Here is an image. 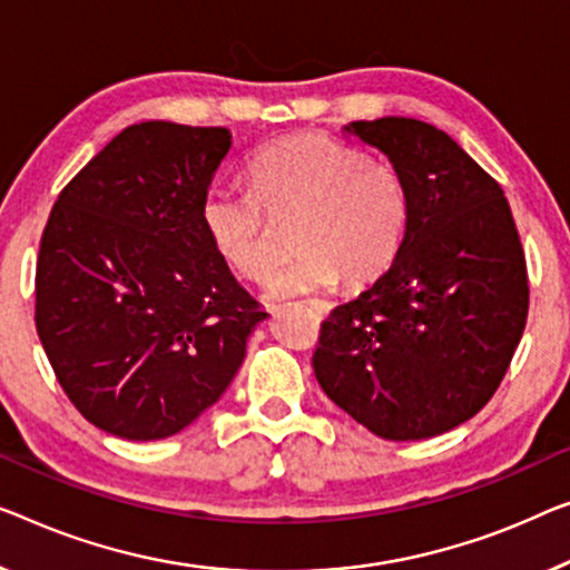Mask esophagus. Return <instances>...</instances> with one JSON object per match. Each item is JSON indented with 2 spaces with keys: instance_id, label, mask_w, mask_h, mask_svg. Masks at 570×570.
<instances>
[{
  "instance_id": "34e87169",
  "label": "esophagus",
  "mask_w": 570,
  "mask_h": 570,
  "mask_svg": "<svg viewBox=\"0 0 570 570\" xmlns=\"http://www.w3.org/2000/svg\"><path fill=\"white\" fill-rule=\"evenodd\" d=\"M307 307L314 309V314H320V317H327L330 309H333V304L327 299H307Z\"/></svg>"
}]
</instances>
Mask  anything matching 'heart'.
I'll use <instances>...</instances> for the list:
<instances>
[{
  "label": "heart",
  "instance_id": "heart-1",
  "mask_svg": "<svg viewBox=\"0 0 570 570\" xmlns=\"http://www.w3.org/2000/svg\"><path fill=\"white\" fill-rule=\"evenodd\" d=\"M248 189L215 184L202 197L212 248L245 278L268 276L282 256L276 225L296 223L299 258L271 278L266 296L284 299L384 274L402 250L412 215L404 174L386 160L322 132H294L248 158Z\"/></svg>",
  "mask_w": 570,
  "mask_h": 570
}]
</instances>
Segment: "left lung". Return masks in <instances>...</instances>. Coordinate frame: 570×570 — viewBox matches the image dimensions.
<instances>
[{
	"mask_svg": "<svg viewBox=\"0 0 570 570\" xmlns=\"http://www.w3.org/2000/svg\"><path fill=\"white\" fill-rule=\"evenodd\" d=\"M404 174L402 250L322 322V392L384 440L471 420L502 384L528 322V268L502 186L435 125L381 117L343 127Z\"/></svg>",
	"mask_w": 570,
	"mask_h": 570,
	"instance_id": "obj_1",
	"label": "left lung"
}]
</instances>
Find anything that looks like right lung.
<instances>
[{
	"label": "right lung",
	"mask_w": 570,
	"mask_h": 570,
	"mask_svg": "<svg viewBox=\"0 0 570 570\" xmlns=\"http://www.w3.org/2000/svg\"><path fill=\"white\" fill-rule=\"evenodd\" d=\"M225 127L130 125L58 194L40 240L36 325L58 384L125 440L181 432L230 386L268 317L202 227Z\"/></svg>",
	"instance_id": "right-lung-1"
}]
</instances>
